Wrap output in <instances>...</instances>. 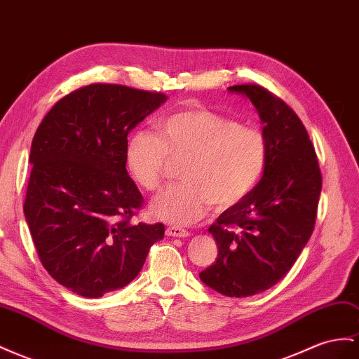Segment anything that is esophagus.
Listing matches in <instances>:
<instances>
[{
  "mask_svg": "<svg viewBox=\"0 0 359 359\" xmlns=\"http://www.w3.org/2000/svg\"><path fill=\"white\" fill-rule=\"evenodd\" d=\"M166 236H169V237H189L190 234H189V231L182 229L180 226H169L166 229Z\"/></svg>",
  "mask_w": 359,
  "mask_h": 359,
  "instance_id": "esophagus-1",
  "label": "esophagus"
}]
</instances>
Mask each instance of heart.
Masks as SVG:
<instances>
[{"instance_id": "1", "label": "heart", "mask_w": 359, "mask_h": 359, "mask_svg": "<svg viewBox=\"0 0 359 359\" xmlns=\"http://www.w3.org/2000/svg\"><path fill=\"white\" fill-rule=\"evenodd\" d=\"M157 131H135L125 157L133 178L147 190L161 186L170 160H186L182 182L161 191L149 205L151 215L166 224H195L211 202L220 210L236 205L266 172V135L224 114L202 107L180 110L158 121Z\"/></svg>"}]
</instances>
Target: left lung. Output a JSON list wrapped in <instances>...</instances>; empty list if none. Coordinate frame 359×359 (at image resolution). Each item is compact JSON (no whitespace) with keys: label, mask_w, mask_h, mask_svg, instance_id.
Returning <instances> with one entry per match:
<instances>
[{"label":"left lung","mask_w":359,"mask_h":359,"mask_svg":"<svg viewBox=\"0 0 359 359\" xmlns=\"http://www.w3.org/2000/svg\"><path fill=\"white\" fill-rule=\"evenodd\" d=\"M263 122L269 163L249 195L208 228L219 254L201 280L228 297H248L283 279L311 237L322 173L302 121L278 96L257 84L231 86Z\"/></svg>","instance_id":"8db88e82"}]
</instances>
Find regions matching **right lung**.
Here are the masks:
<instances>
[{"instance_id":"add662e5","label":"right lung","mask_w":359,"mask_h":359,"mask_svg":"<svg viewBox=\"0 0 359 359\" xmlns=\"http://www.w3.org/2000/svg\"><path fill=\"white\" fill-rule=\"evenodd\" d=\"M168 100L89 84L48 111L33 137L24 215L46 272L83 297L130 284L164 225L134 224L143 196L127 168L128 133Z\"/></svg>"}]
</instances>
